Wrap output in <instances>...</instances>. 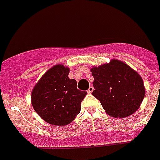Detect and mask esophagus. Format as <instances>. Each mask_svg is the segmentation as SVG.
I'll return each instance as SVG.
<instances>
[{"instance_id":"esophagus-1","label":"esophagus","mask_w":160,"mask_h":160,"mask_svg":"<svg viewBox=\"0 0 160 160\" xmlns=\"http://www.w3.org/2000/svg\"><path fill=\"white\" fill-rule=\"evenodd\" d=\"M93 91V86H89V89H88V90H87V92H88L89 93H91Z\"/></svg>"}]
</instances>
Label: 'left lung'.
Wrapping results in <instances>:
<instances>
[{
    "instance_id": "obj_1",
    "label": "left lung",
    "mask_w": 160,
    "mask_h": 160,
    "mask_svg": "<svg viewBox=\"0 0 160 160\" xmlns=\"http://www.w3.org/2000/svg\"><path fill=\"white\" fill-rule=\"evenodd\" d=\"M90 71L94 79L92 94L108 115L127 118L138 109L145 89L142 78L136 71L116 59Z\"/></svg>"
}]
</instances>
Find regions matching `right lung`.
<instances>
[{"mask_svg": "<svg viewBox=\"0 0 160 160\" xmlns=\"http://www.w3.org/2000/svg\"><path fill=\"white\" fill-rule=\"evenodd\" d=\"M68 67L56 65L41 77L32 90L33 109L49 124L66 126L80 113L87 92L77 89V82L68 77Z\"/></svg>", "mask_w": 160, "mask_h": 160, "instance_id": "right-lung-1", "label": "right lung"}]
</instances>
